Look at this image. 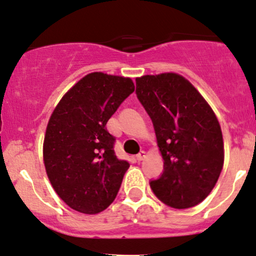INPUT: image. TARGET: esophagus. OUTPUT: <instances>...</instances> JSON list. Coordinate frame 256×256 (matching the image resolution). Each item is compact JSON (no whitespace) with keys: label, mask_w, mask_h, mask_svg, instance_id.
I'll list each match as a JSON object with an SVG mask.
<instances>
[{"label":"esophagus","mask_w":256,"mask_h":256,"mask_svg":"<svg viewBox=\"0 0 256 256\" xmlns=\"http://www.w3.org/2000/svg\"><path fill=\"white\" fill-rule=\"evenodd\" d=\"M145 154H145V151H140V152H139L137 156H136V157H137V160H138V162L143 160L144 158H145Z\"/></svg>","instance_id":"1"}]
</instances>
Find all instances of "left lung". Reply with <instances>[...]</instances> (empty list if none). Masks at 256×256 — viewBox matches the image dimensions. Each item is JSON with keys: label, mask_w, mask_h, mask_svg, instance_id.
I'll return each instance as SVG.
<instances>
[{"label": "left lung", "mask_w": 256, "mask_h": 256, "mask_svg": "<svg viewBox=\"0 0 256 256\" xmlns=\"http://www.w3.org/2000/svg\"><path fill=\"white\" fill-rule=\"evenodd\" d=\"M136 94L151 118L164 170L150 180L164 204L192 208L209 195L223 168L218 120L198 90L174 73L136 79Z\"/></svg>", "instance_id": "obj_1"}]
</instances>
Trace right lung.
Returning a JSON list of instances; mask_svg holds the SVG:
<instances>
[{
    "instance_id": "add662e5",
    "label": "right lung",
    "mask_w": 256,
    "mask_h": 256,
    "mask_svg": "<svg viewBox=\"0 0 256 256\" xmlns=\"http://www.w3.org/2000/svg\"><path fill=\"white\" fill-rule=\"evenodd\" d=\"M130 78L87 74L52 113L44 142V162L52 186L70 208L98 214L114 200L128 171L116 156V138L106 122L131 93Z\"/></svg>"
}]
</instances>
